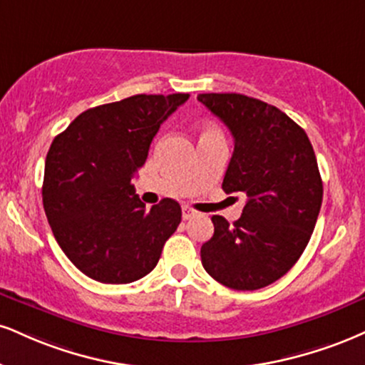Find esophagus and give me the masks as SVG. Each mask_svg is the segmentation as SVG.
Segmentation results:
<instances>
[{
  "label": "esophagus",
  "mask_w": 365,
  "mask_h": 365,
  "mask_svg": "<svg viewBox=\"0 0 365 365\" xmlns=\"http://www.w3.org/2000/svg\"><path fill=\"white\" fill-rule=\"evenodd\" d=\"M199 216V212H197V210H194L192 207H183L182 209V217L185 219V221H190V219H194V217H197Z\"/></svg>",
  "instance_id": "34e87169"
}]
</instances>
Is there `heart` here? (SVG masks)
Returning a JSON list of instances; mask_svg holds the SVG:
<instances>
[{"instance_id": "obj_1", "label": "heart", "mask_w": 365, "mask_h": 365, "mask_svg": "<svg viewBox=\"0 0 365 365\" xmlns=\"http://www.w3.org/2000/svg\"><path fill=\"white\" fill-rule=\"evenodd\" d=\"M209 133H219V130L212 129V127H207V129H204V130H202V134H209Z\"/></svg>"}]
</instances>
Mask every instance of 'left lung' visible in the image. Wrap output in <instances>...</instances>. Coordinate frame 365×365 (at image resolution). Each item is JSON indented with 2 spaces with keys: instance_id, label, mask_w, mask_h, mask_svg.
Masks as SVG:
<instances>
[{
  "instance_id": "obj_1",
  "label": "left lung",
  "mask_w": 365,
  "mask_h": 365,
  "mask_svg": "<svg viewBox=\"0 0 365 365\" xmlns=\"http://www.w3.org/2000/svg\"><path fill=\"white\" fill-rule=\"evenodd\" d=\"M235 138L222 190L247 204L232 225L212 216L214 235L202 245V265L235 291L279 280L299 260L323 200L318 161L304 129L274 105L240 93L197 96Z\"/></svg>"
}]
</instances>
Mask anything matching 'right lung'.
I'll use <instances>...</instances> for the list:
<instances>
[{
  "label": "right lung",
  "mask_w": 365,
  "mask_h": 365,
  "mask_svg": "<svg viewBox=\"0 0 365 365\" xmlns=\"http://www.w3.org/2000/svg\"><path fill=\"white\" fill-rule=\"evenodd\" d=\"M188 96L134 95L88 108L52 140L43 210L66 257L96 282L129 284L148 275L182 221L173 199L146 210L133 177L160 125Z\"/></svg>",
  "instance_id": "obj_1"
}]
</instances>
